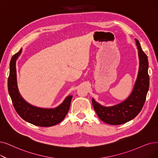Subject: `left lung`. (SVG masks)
Wrapping results in <instances>:
<instances>
[{
    "instance_id": "8db88e82",
    "label": "left lung",
    "mask_w": 158,
    "mask_h": 158,
    "mask_svg": "<svg viewBox=\"0 0 158 158\" xmlns=\"http://www.w3.org/2000/svg\"><path fill=\"white\" fill-rule=\"evenodd\" d=\"M135 41L139 50L140 65L136 82L130 97L121 104L111 107L101 106L93 98L92 99L94 111L99 118L105 123L119 125L127 123L140 113L144 106L149 88L148 61L139 42L136 39Z\"/></svg>"
}]
</instances>
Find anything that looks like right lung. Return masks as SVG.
Listing matches in <instances>:
<instances>
[{"mask_svg":"<svg viewBox=\"0 0 158 158\" xmlns=\"http://www.w3.org/2000/svg\"><path fill=\"white\" fill-rule=\"evenodd\" d=\"M21 51L22 48L12 56L10 64L8 87L14 108L19 115L27 122L38 127H52L61 122L65 117L70 108L73 96H68L64 102L54 109L39 108L27 103L21 96L17 84L15 64Z\"/></svg>","mask_w":158,"mask_h":158,"instance_id":"obj_1","label":"right lung"}]
</instances>
